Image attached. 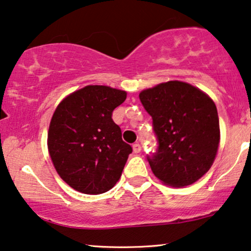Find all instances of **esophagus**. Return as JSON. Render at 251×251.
I'll return each mask as SVG.
<instances>
[{
  "instance_id": "1",
  "label": "esophagus",
  "mask_w": 251,
  "mask_h": 251,
  "mask_svg": "<svg viewBox=\"0 0 251 251\" xmlns=\"http://www.w3.org/2000/svg\"><path fill=\"white\" fill-rule=\"evenodd\" d=\"M141 150H142L141 144H138V143L133 144V151H134V153H140Z\"/></svg>"
}]
</instances>
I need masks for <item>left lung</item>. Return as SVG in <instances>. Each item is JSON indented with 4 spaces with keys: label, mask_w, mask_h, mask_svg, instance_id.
Masks as SVG:
<instances>
[{
    "label": "left lung",
    "mask_w": 251,
    "mask_h": 251,
    "mask_svg": "<svg viewBox=\"0 0 251 251\" xmlns=\"http://www.w3.org/2000/svg\"><path fill=\"white\" fill-rule=\"evenodd\" d=\"M152 117L158 150L148 161L163 184L192 185L212 167L220 143L218 109L201 90L181 81L160 83L140 93Z\"/></svg>",
    "instance_id": "1"
}]
</instances>
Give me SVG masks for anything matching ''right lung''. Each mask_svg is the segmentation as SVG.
Returning a JSON list of instances; mask_svg holds the SVG:
<instances>
[{
  "mask_svg": "<svg viewBox=\"0 0 251 251\" xmlns=\"http://www.w3.org/2000/svg\"><path fill=\"white\" fill-rule=\"evenodd\" d=\"M127 93L87 85L56 108L48 129V151L56 171L77 192L98 195L113 188L132 153L111 116Z\"/></svg>",
  "mask_w": 251,
  "mask_h": 251,
  "instance_id": "right-lung-1",
  "label": "right lung"
}]
</instances>
